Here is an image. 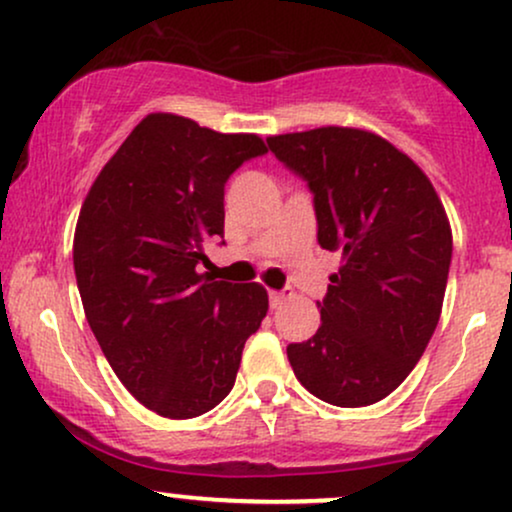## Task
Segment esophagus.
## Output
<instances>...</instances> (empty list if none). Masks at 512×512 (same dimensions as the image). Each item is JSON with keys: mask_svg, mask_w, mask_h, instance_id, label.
Here are the masks:
<instances>
[{"mask_svg": "<svg viewBox=\"0 0 512 512\" xmlns=\"http://www.w3.org/2000/svg\"><path fill=\"white\" fill-rule=\"evenodd\" d=\"M283 303H286V293H283V291H269V305H272V310L281 307Z\"/></svg>", "mask_w": 512, "mask_h": 512, "instance_id": "esophagus-1", "label": "esophagus"}]
</instances>
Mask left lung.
<instances>
[{
  "label": "left lung",
  "instance_id": "8db88e82",
  "mask_svg": "<svg viewBox=\"0 0 512 512\" xmlns=\"http://www.w3.org/2000/svg\"><path fill=\"white\" fill-rule=\"evenodd\" d=\"M315 195L317 240L341 252L317 334L286 348L312 396L362 408L396 391L441 317L453 236L427 174L372 131L322 126L267 138Z\"/></svg>",
  "mask_w": 512,
  "mask_h": 512
}]
</instances>
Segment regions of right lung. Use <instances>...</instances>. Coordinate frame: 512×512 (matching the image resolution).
I'll list each match as a JSON object with an SVG mask.
<instances>
[{
	"instance_id": "right-lung-1",
	"label": "right lung",
	"mask_w": 512,
	"mask_h": 512,
	"mask_svg": "<svg viewBox=\"0 0 512 512\" xmlns=\"http://www.w3.org/2000/svg\"><path fill=\"white\" fill-rule=\"evenodd\" d=\"M264 152L255 133L147 114L80 207L73 269L92 334L133 398L169 420L229 396L269 310L260 283L200 274L205 245L224 238L226 181Z\"/></svg>"
}]
</instances>
